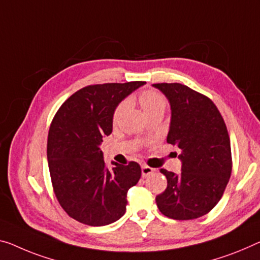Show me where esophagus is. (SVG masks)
I'll use <instances>...</instances> for the list:
<instances>
[{"label": "esophagus", "instance_id": "34e87169", "mask_svg": "<svg viewBox=\"0 0 260 260\" xmlns=\"http://www.w3.org/2000/svg\"><path fill=\"white\" fill-rule=\"evenodd\" d=\"M154 172V169H152V167L147 166V165H143L142 166V177L143 178H146L149 177L150 174H152Z\"/></svg>", "mask_w": 260, "mask_h": 260}]
</instances>
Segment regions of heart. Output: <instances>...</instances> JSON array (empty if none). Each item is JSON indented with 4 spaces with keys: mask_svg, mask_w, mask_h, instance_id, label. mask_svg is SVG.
Masks as SVG:
<instances>
[{
    "mask_svg": "<svg viewBox=\"0 0 260 260\" xmlns=\"http://www.w3.org/2000/svg\"><path fill=\"white\" fill-rule=\"evenodd\" d=\"M138 100L143 108L144 113L146 115L152 114L154 111H162L164 113V110H165V108L167 106L166 99L164 98L160 93H158V91H154V90L142 91V93L139 94ZM124 107H125V103L123 102L121 105H118V107L115 109V113H114L115 119L119 116V114L122 113L123 109H124Z\"/></svg>",
    "mask_w": 260,
    "mask_h": 260,
    "instance_id": "obj_1",
    "label": "heart"
}]
</instances>
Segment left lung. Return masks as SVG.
I'll return each mask as SVG.
<instances>
[{"instance_id":"left-lung-1","label":"left lung","mask_w":260,"mask_h":260,"mask_svg":"<svg viewBox=\"0 0 260 260\" xmlns=\"http://www.w3.org/2000/svg\"><path fill=\"white\" fill-rule=\"evenodd\" d=\"M171 106L167 143L181 153V173L161 169L167 188L155 198L159 210L173 219H194L208 214L229 182L230 138L217 107L205 95L181 83H154Z\"/></svg>"}]
</instances>
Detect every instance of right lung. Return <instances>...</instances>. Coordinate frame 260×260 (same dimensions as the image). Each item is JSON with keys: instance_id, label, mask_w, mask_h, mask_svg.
<instances>
[{"instance_id": "1", "label": "right lung", "mask_w": 260, "mask_h": 260, "mask_svg": "<svg viewBox=\"0 0 260 260\" xmlns=\"http://www.w3.org/2000/svg\"><path fill=\"white\" fill-rule=\"evenodd\" d=\"M144 81L91 85L63 102L51 123L47 160L55 197L72 218L91 226L110 224L126 209V193L141 179L137 162L108 170L100 149L113 131L117 106Z\"/></svg>"}]
</instances>
